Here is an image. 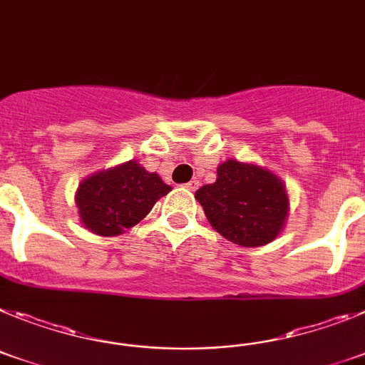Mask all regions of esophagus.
<instances>
[{
  "instance_id": "obj_1",
  "label": "esophagus",
  "mask_w": 365,
  "mask_h": 365,
  "mask_svg": "<svg viewBox=\"0 0 365 365\" xmlns=\"http://www.w3.org/2000/svg\"><path fill=\"white\" fill-rule=\"evenodd\" d=\"M198 185H200V182H198V180H191L189 183H185V187L189 189V191H196V189H198Z\"/></svg>"
}]
</instances>
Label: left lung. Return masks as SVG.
I'll use <instances>...</instances> for the list:
<instances>
[{
    "instance_id": "left-lung-1",
    "label": "left lung",
    "mask_w": 365,
    "mask_h": 365,
    "mask_svg": "<svg viewBox=\"0 0 365 365\" xmlns=\"http://www.w3.org/2000/svg\"><path fill=\"white\" fill-rule=\"evenodd\" d=\"M209 224L231 242L255 248L272 242L283 230L288 196L283 182L257 165L227 160L217 182L196 191Z\"/></svg>"
}]
</instances>
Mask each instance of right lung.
<instances>
[{
  "label": "right lung",
  "instance_id": "obj_1",
  "mask_svg": "<svg viewBox=\"0 0 365 365\" xmlns=\"http://www.w3.org/2000/svg\"><path fill=\"white\" fill-rule=\"evenodd\" d=\"M170 185L135 161L97 173L78 185L82 224L103 237H113L143 220Z\"/></svg>",
  "mask_w": 365,
  "mask_h": 365
}]
</instances>
